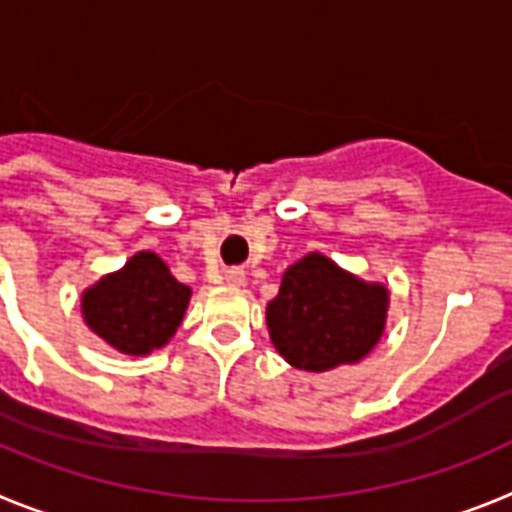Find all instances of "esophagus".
<instances>
[{"label":"esophagus","instance_id":"esophagus-1","mask_svg":"<svg viewBox=\"0 0 512 512\" xmlns=\"http://www.w3.org/2000/svg\"><path fill=\"white\" fill-rule=\"evenodd\" d=\"M225 282H228L230 287H241V284L246 282V274H243V269H228L225 271Z\"/></svg>","mask_w":512,"mask_h":512}]
</instances>
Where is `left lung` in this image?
I'll use <instances>...</instances> for the list:
<instances>
[{
  "instance_id": "left-lung-1",
  "label": "left lung",
  "mask_w": 512,
  "mask_h": 512,
  "mask_svg": "<svg viewBox=\"0 0 512 512\" xmlns=\"http://www.w3.org/2000/svg\"><path fill=\"white\" fill-rule=\"evenodd\" d=\"M387 302V287L361 282L320 253H307L284 271L279 295L266 307V325L289 364L328 372L377 346Z\"/></svg>"
}]
</instances>
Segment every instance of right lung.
<instances>
[{
  "label": "right lung",
  "instance_id": "obj_1",
  "mask_svg": "<svg viewBox=\"0 0 512 512\" xmlns=\"http://www.w3.org/2000/svg\"><path fill=\"white\" fill-rule=\"evenodd\" d=\"M189 295L187 284L176 282L156 253L140 251L120 271L84 292L81 312L89 328L112 348L146 356L174 336Z\"/></svg>",
  "mask_w": 512,
  "mask_h": 512
}]
</instances>
